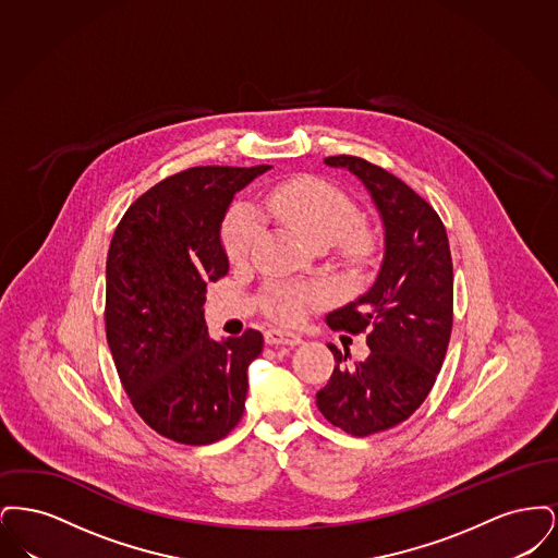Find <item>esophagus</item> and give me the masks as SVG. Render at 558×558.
Wrapping results in <instances>:
<instances>
[{
	"mask_svg": "<svg viewBox=\"0 0 558 558\" xmlns=\"http://www.w3.org/2000/svg\"><path fill=\"white\" fill-rule=\"evenodd\" d=\"M266 343L267 345H301V337L299 335H292V332H284V330H278V328H269L266 330Z\"/></svg>",
	"mask_w": 558,
	"mask_h": 558,
	"instance_id": "34e87169",
	"label": "esophagus"
}]
</instances>
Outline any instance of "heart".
Returning <instances> with one entry per match:
<instances>
[{"label": "heart", "instance_id": "b5f03b06", "mask_svg": "<svg viewBox=\"0 0 558 558\" xmlns=\"http://www.w3.org/2000/svg\"><path fill=\"white\" fill-rule=\"evenodd\" d=\"M264 213L282 228L318 246L341 244L349 257H362L368 248V234L360 226V211L343 190L326 180L303 175L291 178L264 194ZM262 226L255 209L246 203L234 205L223 226L221 244L232 264H242L253 253ZM319 292L291 284L271 287L267 296V314L282 324H294L303 318L310 305H316Z\"/></svg>", "mask_w": 558, "mask_h": 558}]
</instances>
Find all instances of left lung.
<instances>
[{
  "mask_svg": "<svg viewBox=\"0 0 558 558\" xmlns=\"http://www.w3.org/2000/svg\"><path fill=\"white\" fill-rule=\"evenodd\" d=\"M357 175L385 226V257L371 291L326 316L332 330L366 332L371 355L337 366L316 393L330 425L366 437L410 418L441 371L453 322V267L441 217L393 173L360 157H328Z\"/></svg>",
  "mask_w": 558,
  "mask_h": 558,
  "instance_id": "1",
  "label": "left lung"
}]
</instances>
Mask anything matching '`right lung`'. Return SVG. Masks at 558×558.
I'll return each mask as SVG.
<instances>
[{
	"instance_id": "1",
	"label": "right lung",
	"mask_w": 558,
	"mask_h": 558,
	"mask_svg": "<svg viewBox=\"0 0 558 558\" xmlns=\"http://www.w3.org/2000/svg\"><path fill=\"white\" fill-rule=\"evenodd\" d=\"M257 167H192L144 192L121 217L107 257V341L140 418L162 437L207 446L239 425L246 368L264 335L213 341L207 282L228 274L219 230Z\"/></svg>"
}]
</instances>
